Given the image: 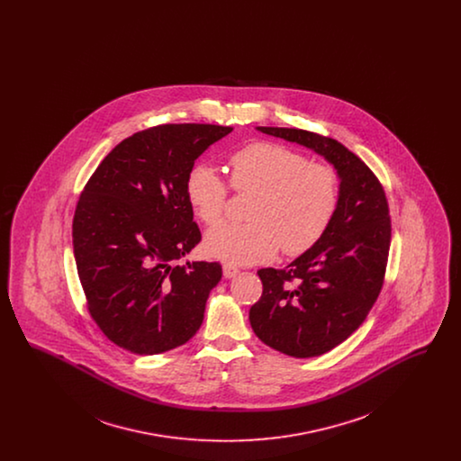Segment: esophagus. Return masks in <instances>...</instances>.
I'll return each instance as SVG.
<instances>
[{
    "label": "esophagus",
    "instance_id": "obj_1",
    "mask_svg": "<svg viewBox=\"0 0 461 461\" xmlns=\"http://www.w3.org/2000/svg\"><path fill=\"white\" fill-rule=\"evenodd\" d=\"M239 273H240V269H239L237 266H233V264H224V266H222V275H224V278H235Z\"/></svg>",
    "mask_w": 461,
    "mask_h": 461
}]
</instances>
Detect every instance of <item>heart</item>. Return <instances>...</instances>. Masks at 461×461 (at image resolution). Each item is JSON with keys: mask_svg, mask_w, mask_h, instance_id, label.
<instances>
[{"mask_svg": "<svg viewBox=\"0 0 461 461\" xmlns=\"http://www.w3.org/2000/svg\"><path fill=\"white\" fill-rule=\"evenodd\" d=\"M230 181L239 192H256L249 224H220L207 231V256L230 264L269 261L280 247L288 256L309 250L325 235L339 203V179L329 166L309 162L288 147L258 141L230 157ZM185 192L205 224L222 218L228 186L218 171L195 164Z\"/></svg>", "mask_w": 461, "mask_h": 461, "instance_id": "obj_1", "label": "heart"}]
</instances>
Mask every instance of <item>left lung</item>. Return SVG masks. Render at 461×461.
I'll use <instances>...</instances> for the list:
<instances>
[{
    "label": "left lung",
    "instance_id": "left-lung-1",
    "mask_svg": "<svg viewBox=\"0 0 461 461\" xmlns=\"http://www.w3.org/2000/svg\"><path fill=\"white\" fill-rule=\"evenodd\" d=\"M258 131L321 155L339 177V203L325 235L282 267H264L249 320L266 346L294 357L331 351L366 320L385 273L389 205L370 167L337 140L292 128Z\"/></svg>",
    "mask_w": 461,
    "mask_h": 461
}]
</instances>
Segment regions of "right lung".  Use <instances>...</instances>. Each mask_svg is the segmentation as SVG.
Here are the masks:
<instances>
[{"label":"right lung","instance_id":"1","mask_svg":"<svg viewBox=\"0 0 461 461\" xmlns=\"http://www.w3.org/2000/svg\"><path fill=\"white\" fill-rule=\"evenodd\" d=\"M231 126L162 124L110 152L77 202L72 241L93 320L119 348L160 354L197 333L221 264L186 261L200 241L186 175Z\"/></svg>","mask_w":461,"mask_h":461}]
</instances>
